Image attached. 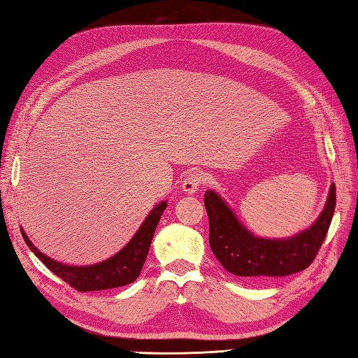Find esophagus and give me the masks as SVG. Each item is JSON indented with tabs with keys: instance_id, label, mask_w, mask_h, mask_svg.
Instances as JSON below:
<instances>
[{
	"instance_id": "obj_1",
	"label": "esophagus",
	"mask_w": 358,
	"mask_h": 358,
	"mask_svg": "<svg viewBox=\"0 0 358 358\" xmlns=\"http://www.w3.org/2000/svg\"><path fill=\"white\" fill-rule=\"evenodd\" d=\"M204 180H206V178H204V175L200 171L189 172L183 180L181 189H183L186 194H195L200 189V186L204 183Z\"/></svg>"
}]
</instances>
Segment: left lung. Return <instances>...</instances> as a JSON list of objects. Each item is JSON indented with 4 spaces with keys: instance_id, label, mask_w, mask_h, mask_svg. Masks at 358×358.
I'll list each match as a JSON object with an SVG mask.
<instances>
[{
    "instance_id": "obj_1",
    "label": "left lung",
    "mask_w": 358,
    "mask_h": 358,
    "mask_svg": "<svg viewBox=\"0 0 358 358\" xmlns=\"http://www.w3.org/2000/svg\"><path fill=\"white\" fill-rule=\"evenodd\" d=\"M209 217V245L223 268L238 277H285L306 269L324 241L336 210L331 185L322 214L308 229L292 237L264 238L250 232L215 191L204 194Z\"/></svg>"
}]
</instances>
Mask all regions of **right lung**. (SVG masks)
Segmentation results:
<instances>
[{
  "mask_svg": "<svg viewBox=\"0 0 358 358\" xmlns=\"http://www.w3.org/2000/svg\"><path fill=\"white\" fill-rule=\"evenodd\" d=\"M166 208L167 201L158 203L157 206L149 212V215L144 218V222L138 227V231L135 232L134 237L129 240L127 245L121 249L120 252L112 255L108 260L87 266H72L53 260V258L43 254L41 250H38V248L29 240L27 234L22 229L21 234L29 249L32 250V252L40 258L57 277L64 280L67 285H71L80 292L103 291V289L126 286L138 278L143 269V264L146 262L157 224Z\"/></svg>",
  "mask_w": 358,
  "mask_h": 358,
  "instance_id": "obj_1",
  "label": "right lung"
}]
</instances>
